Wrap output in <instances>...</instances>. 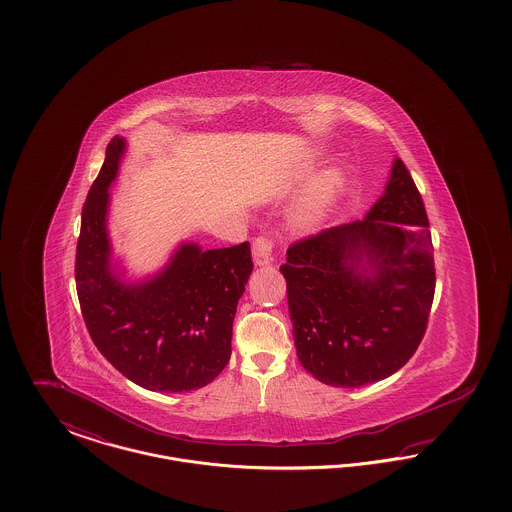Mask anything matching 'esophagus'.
<instances>
[{"instance_id":"34e87169","label":"esophagus","mask_w":512,"mask_h":512,"mask_svg":"<svg viewBox=\"0 0 512 512\" xmlns=\"http://www.w3.org/2000/svg\"><path fill=\"white\" fill-rule=\"evenodd\" d=\"M253 261L257 267H267L272 263V242L268 238H257L253 242Z\"/></svg>"}]
</instances>
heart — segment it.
I'll return each instance as SVG.
<instances>
[{
  "instance_id": "obj_1",
  "label": "heart",
  "mask_w": 512,
  "mask_h": 512,
  "mask_svg": "<svg viewBox=\"0 0 512 512\" xmlns=\"http://www.w3.org/2000/svg\"><path fill=\"white\" fill-rule=\"evenodd\" d=\"M341 176L338 172H328L320 182H318L317 190L309 197H305L290 215L295 230H311L315 228L322 215H324V203L330 195L336 192V188L340 186Z\"/></svg>"
}]
</instances>
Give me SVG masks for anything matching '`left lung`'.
<instances>
[{
  "instance_id": "left-lung-1",
  "label": "left lung",
  "mask_w": 512,
  "mask_h": 512,
  "mask_svg": "<svg viewBox=\"0 0 512 512\" xmlns=\"http://www.w3.org/2000/svg\"><path fill=\"white\" fill-rule=\"evenodd\" d=\"M299 363L318 382L359 388L413 357L434 301V247L401 159L365 219L293 244L280 267Z\"/></svg>"
}]
</instances>
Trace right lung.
I'll return each instance as SVG.
<instances>
[{
	"label": "right lung",
	"mask_w": 512,
	"mask_h": 512,
	"mask_svg": "<svg viewBox=\"0 0 512 512\" xmlns=\"http://www.w3.org/2000/svg\"><path fill=\"white\" fill-rule=\"evenodd\" d=\"M126 140L115 136L82 209L76 292L99 353L149 391L199 390L230 361L232 322L253 270L249 242L201 249L182 242L165 267L128 280L107 230L109 188Z\"/></svg>",
	"instance_id": "add662e5"
}]
</instances>
